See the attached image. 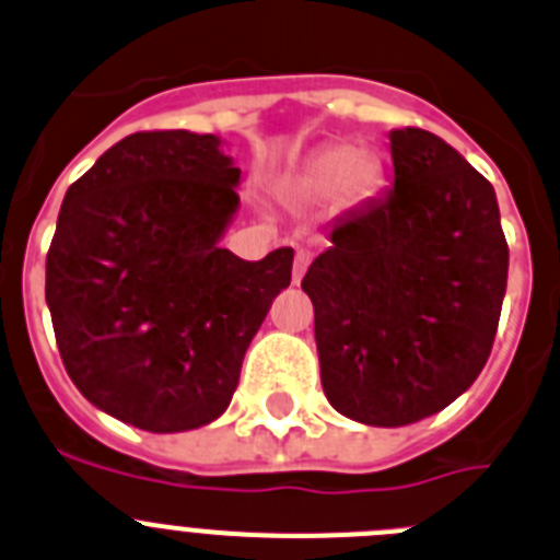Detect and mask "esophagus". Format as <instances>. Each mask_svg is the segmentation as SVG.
Masks as SVG:
<instances>
[{"label": "esophagus", "mask_w": 560, "mask_h": 560, "mask_svg": "<svg viewBox=\"0 0 560 560\" xmlns=\"http://www.w3.org/2000/svg\"><path fill=\"white\" fill-rule=\"evenodd\" d=\"M310 262H312V256H310V250H298L295 254V270H292V281H301L304 279V273H306V268H310Z\"/></svg>", "instance_id": "obj_1"}]
</instances>
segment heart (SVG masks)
Listing matches in <instances>:
<instances>
[{
	"mask_svg": "<svg viewBox=\"0 0 560 560\" xmlns=\"http://www.w3.org/2000/svg\"><path fill=\"white\" fill-rule=\"evenodd\" d=\"M381 182H384V165L378 156L370 151H353L345 143H331L312 156L298 185L306 196L326 198L339 192L345 203H359L373 196Z\"/></svg>",
	"mask_w": 560,
	"mask_h": 560,
	"instance_id": "heart-1",
	"label": "heart"
}]
</instances>
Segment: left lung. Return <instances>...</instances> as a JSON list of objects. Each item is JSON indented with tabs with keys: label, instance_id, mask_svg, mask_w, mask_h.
Listing matches in <instances>:
<instances>
[{
	"label": "left lung",
	"instance_id": "8db88e82",
	"mask_svg": "<svg viewBox=\"0 0 560 560\" xmlns=\"http://www.w3.org/2000/svg\"><path fill=\"white\" fill-rule=\"evenodd\" d=\"M395 185L306 270L328 404L364 425L436 415L492 353L509 243L489 179L425 129L389 132Z\"/></svg>",
	"mask_w": 560,
	"mask_h": 560
}]
</instances>
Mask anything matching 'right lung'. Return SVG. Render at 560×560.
Instances as JSON below:
<instances>
[{"instance_id": "1", "label": "right lung", "mask_w": 560, "mask_h": 560, "mask_svg": "<svg viewBox=\"0 0 560 560\" xmlns=\"http://www.w3.org/2000/svg\"><path fill=\"white\" fill-rule=\"evenodd\" d=\"M215 135L135 132L68 187L46 254V304L77 389L140 431L226 411L250 339L292 279V248H221L240 168Z\"/></svg>"}]
</instances>
